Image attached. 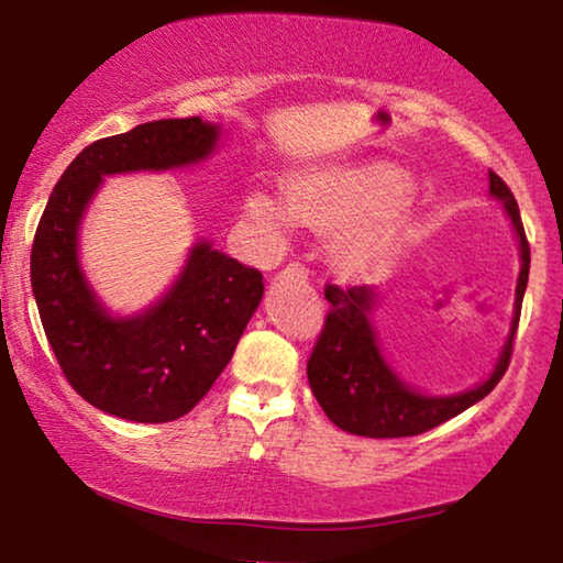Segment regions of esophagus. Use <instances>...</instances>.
I'll use <instances>...</instances> for the list:
<instances>
[{
  "instance_id": "esophagus-1",
  "label": "esophagus",
  "mask_w": 563,
  "mask_h": 563,
  "mask_svg": "<svg viewBox=\"0 0 563 563\" xmlns=\"http://www.w3.org/2000/svg\"><path fill=\"white\" fill-rule=\"evenodd\" d=\"M284 276H295V279H307V266L299 264V261H291V264L284 266Z\"/></svg>"
}]
</instances>
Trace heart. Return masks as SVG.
<instances>
[{"label": "heart", "mask_w": 563, "mask_h": 563, "mask_svg": "<svg viewBox=\"0 0 563 563\" xmlns=\"http://www.w3.org/2000/svg\"><path fill=\"white\" fill-rule=\"evenodd\" d=\"M287 207L253 191L245 218L261 228L282 230L295 218L302 225L335 233V261L349 274H368L387 264L397 230L387 214L402 202L407 179L391 166H335L291 174L284 181Z\"/></svg>", "instance_id": "1"}]
</instances>
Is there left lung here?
<instances>
[{
    "label": "left lung",
    "instance_id": "left-lung-1",
    "mask_svg": "<svg viewBox=\"0 0 563 563\" xmlns=\"http://www.w3.org/2000/svg\"><path fill=\"white\" fill-rule=\"evenodd\" d=\"M489 191L503 199L505 210L510 214L515 233L520 238L522 268L518 276V297H515L512 330L507 338L503 356H499L495 372L476 389L453 397H426L412 391L384 364L379 345L368 314L376 302V295L368 287H338L325 284L328 312L318 341L307 358V379H310L312 395L330 420L345 433L366 438H407L428 433L441 422L456 418L479 402L497 387L512 358L515 333H518L522 295L528 287L530 272V245L522 230L520 210L512 191L489 172Z\"/></svg>",
    "mask_w": 563,
    "mask_h": 563
}]
</instances>
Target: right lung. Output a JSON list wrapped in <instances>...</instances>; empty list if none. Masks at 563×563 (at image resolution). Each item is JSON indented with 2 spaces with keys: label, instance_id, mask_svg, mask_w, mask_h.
<instances>
[{
  "label": "right lung",
  "instance_id": "add662e5",
  "mask_svg": "<svg viewBox=\"0 0 563 563\" xmlns=\"http://www.w3.org/2000/svg\"><path fill=\"white\" fill-rule=\"evenodd\" d=\"M202 118L153 120L87 145L51 191L37 222L30 282L66 382L97 410L133 422L187 415L233 358L264 295V274L197 243L174 289L130 320L107 314L84 282L76 238L104 174L195 164L214 148Z\"/></svg>",
  "mask_w": 563,
  "mask_h": 563
}]
</instances>
